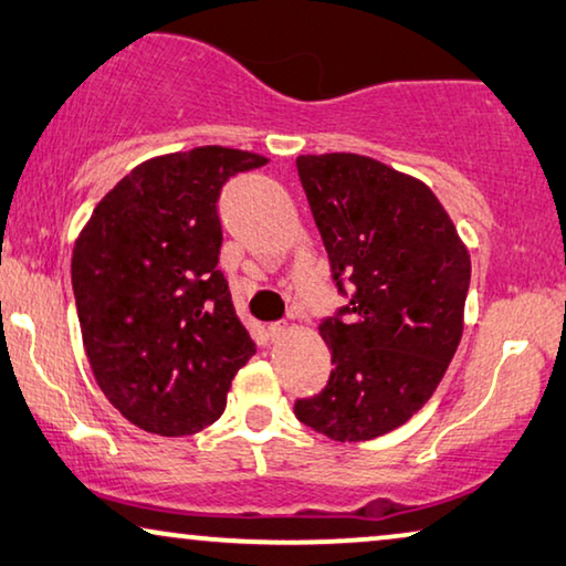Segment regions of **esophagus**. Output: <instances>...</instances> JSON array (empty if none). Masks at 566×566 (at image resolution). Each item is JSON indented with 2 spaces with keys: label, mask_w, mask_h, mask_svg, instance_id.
Wrapping results in <instances>:
<instances>
[{
  "label": "esophagus",
  "mask_w": 566,
  "mask_h": 566,
  "mask_svg": "<svg viewBox=\"0 0 566 566\" xmlns=\"http://www.w3.org/2000/svg\"><path fill=\"white\" fill-rule=\"evenodd\" d=\"M286 331H290V328H286L284 323H272V325H269V328H266V336L272 338V340H282V338L286 336Z\"/></svg>",
  "instance_id": "obj_1"
}]
</instances>
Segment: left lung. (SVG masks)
<instances>
[{"label": "left lung", "instance_id": "obj_1", "mask_svg": "<svg viewBox=\"0 0 566 566\" xmlns=\"http://www.w3.org/2000/svg\"><path fill=\"white\" fill-rule=\"evenodd\" d=\"M297 171L348 305L321 323L328 385L294 416L333 441H369L416 416L443 379L472 261L420 179L359 154L300 156Z\"/></svg>", "mask_w": 566, "mask_h": 566}]
</instances>
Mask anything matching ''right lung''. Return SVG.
<instances>
[{"label":"right lung","instance_id":"1","mask_svg":"<svg viewBox=\"0 0 566 566\" xmlns=\"http://www.w3.org/2000/svg\"><path fill=\"white\" fill-rule=\"evenodd\" d=\"M251 150L200 146L148 158L94 207L71 256L94 379L133 426L192 436L226 410L256 354L218 269L220 189L264 166Z\"/></svg>","mask_w":566,"mask_h":566}]
</instances>
